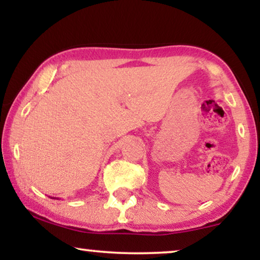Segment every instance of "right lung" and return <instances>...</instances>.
Wrapping results in <instances>:
<instances>
[{"label": "right lung", "mask_w": 260, "mask_h": 260, "mask_svg": "<svg viewBox=\"0 0 260 260\" xmlns=\"http://www.w3.org/2000/svg\"><path fill=\"white\" fill-rule=\"evenodd\" d=\"M52 199H55V198H52Z\"/></svg>", "instance_id": "add662e5"}]
</instances>
